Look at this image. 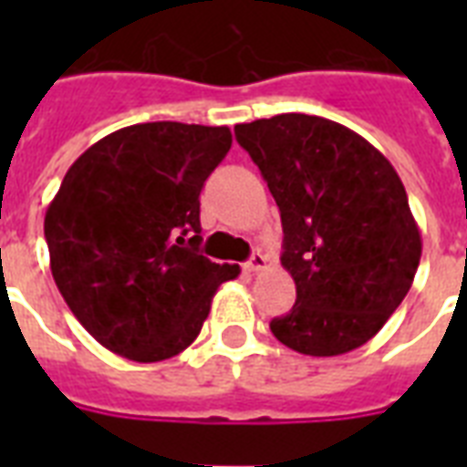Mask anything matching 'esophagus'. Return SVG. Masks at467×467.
Returning a JSON list of instances; mask_svg holds the SVG:
<instances>
[{
  "mask_svg": "<svg viewBox=\"0 0 467 467\" xmlns=\"http://www.w3.org/2000/svg\"><path fill=\"white\" fill-rule=\"evenodd\" d=\"M269 266V259H266V254H262V252H254V254L249 256V262L244 264V269L252 271V274H259V271H264Z\"/></svg>",
  "mask_w": 467,
  "mask_h": 467,
  "instance_id": "esophagus-1",
  "label": "esophagus"
}]
</instances>
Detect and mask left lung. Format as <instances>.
I'll return each mask as SVG.
<instances>
[{
	"label": "left lung",
	"instance_id": "8db88e82",
	"mask_svg": "<svg viewBox=\"0 0 467 467\" xmlns=\"http://www.w3.org/2000/svg\"><path fill=\"white\" fill-rule=\"evenodd\" d=\"M284 225L296 306L271 319L281 344L339 356L373 339L412 288L421 234L383 152L341 123L281 113L234 126Z\"/></svg>",
	"mask_w": 467,
	"mask_h": 467
}]
</instances>
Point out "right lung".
<instances>
[{
	"instance_id": "1",
	"label": "right lung",
	"mask_w": 467,
	"mask_h": 467,
	"mask_svg": "<svg viewBox=\"0 0 467 467\" xmlns=\"http://www.w3.org/2000/svg\"><path fill=\"white\" fill-rule=\"evenodd\" d=\"M233 145L227 126L120 128L67 169L46 211L55 285L87 332L155 363L196 339L237 264L198 252L201 189Z\"/></svg>"
}]
</instances>
